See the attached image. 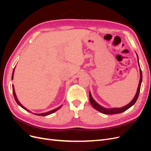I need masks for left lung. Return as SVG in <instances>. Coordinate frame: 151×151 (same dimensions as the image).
I'll return each instance as SVG.
<instances>
[{
  "instance_id": "8db88e82",
  "label": "left lung",
  "mask_w": 151,
  "mask_h": 151,
  "mask_svg": "<svg viewBox=\"0 0 151 151\" xmlns=\"http://www.w3.org/2000/svg\"><path fill=\"white\" fill-rule=\"evenodd\" d=\"M137 62H138V64H139V67H140V81H139V86L137 88V93L135 95L134 98H133V99L132 101L127 104L126 106H123L121 108H104L101 105L99 104L95 100L93 99V98L91 96V92H89V101L90 103L92 105V106L98 110V111L101 112L103 114H106V115H113V114H117V113H121L123 111H126L127 109H128L129 108H130L135 103L137 99L138 98V96L139 95V93H140V86H141V83H142V70L140 69V64H139V57L137 54Z\"/></svg>"
}]
</instances>
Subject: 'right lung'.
<instances>
[{
    "label": "right lung",
    "instance_id": "1",
    "mask_svg": "<svg viewBox=\"0 0 151 151\" xmlns=\"http://www.w3.org/2000/svg\"><path fill=\"white\" fill-rule=\"evenodd\" d=\"M14 69L13 70V72H12V79H13V77H14ZM12 91H13V94H14V99H15V100H16V103L19 105V106H21V107H22V108H23L24 109H25L26 111H28V112H30V113H31V111H30L29 109H27L26 108H25L24 106H22V105L21 104V103L19 101V100L17 99V96H16V93H15V90H14V85L12 84ZM62 107V106H60L59 107H58V108H55V109H52V110H51V111H48V112H46V113H33V114H35V115H38V116H47V115H50V114H52V113H53L54 112H55V111H57V110H58L59 109H60V108Z\"/></svg>",
    "mask_w": 151,
    "mask_h": 151
}]
</instances>
